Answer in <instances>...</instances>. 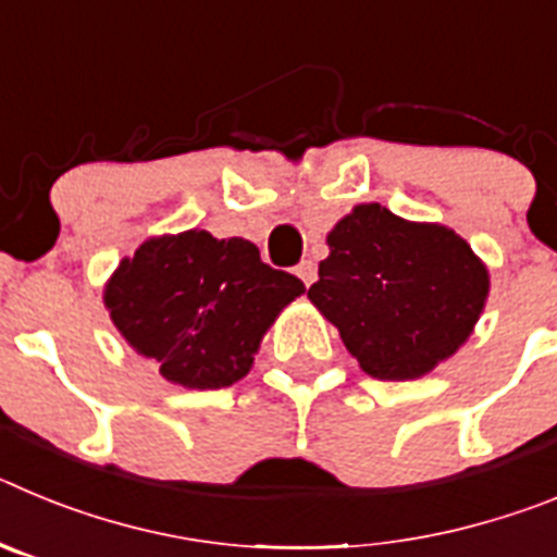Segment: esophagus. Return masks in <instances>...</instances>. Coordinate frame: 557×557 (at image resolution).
<instances>
[{
    "label": "esophagus",
    "mask_w": 557,
    "mask_h": 557,
    "mask_svg": "<svg viewBox=\"0 0 557 557\" xmlns=\"http://www.w3.org/2000/svg\"><path fill=\"white\" fill-rule=\"evenodd\" d=\"M295 275H298V278H301V282L309 287V284L318 278V264H314L312 259H307V262H301L298 268H295Z\"/></svg>",
    "instance_id": "34e87169"
}]
</instances>
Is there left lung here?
<instances>
[{
  "label": "left lung",
  "mask_w": 557,
  "mask_h": 557,
  "mask_svg": "<svg viewBox=\"0 0 557 557\" xmlns=\"http://www.w3.org/2000/svg\"><path fill=\"white\" fill-rule=\"evenodd\" d=\"M326 245L309 301L368 376H426L471 337L491 275L460 234L359 203L329 231Z\"/></svg>",
  "instance_id": "1"
}]
</instances>
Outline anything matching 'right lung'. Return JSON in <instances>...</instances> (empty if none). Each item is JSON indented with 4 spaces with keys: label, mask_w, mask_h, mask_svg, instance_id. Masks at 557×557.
Returning a JSON list of instances; mask_svg holds the SVG:
<instances>
[{
    "label": "right lung",
    "mask_w": 557,
    "mask_h": 557,
    "mask_svg": "<svg viewBox=\"0 0 557 557\" xmlns=\"http://www.w3.org/2000/svg\"><path fill=\"white\" fill-rule=\"evenodd\" d=\"M304 289L243 236L189 228L150 236L125 256L102 304L127 346L156 359L166 382L218 391L248 376L268 329Z\"/></svg>",
    "instance_id": "obj_1"
}]
</instances>
